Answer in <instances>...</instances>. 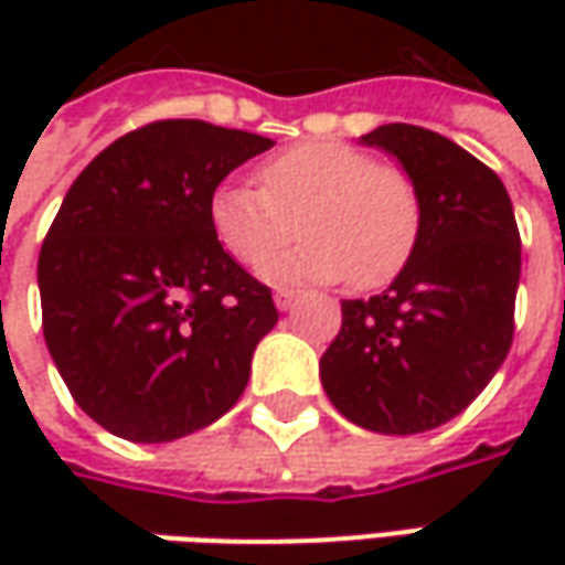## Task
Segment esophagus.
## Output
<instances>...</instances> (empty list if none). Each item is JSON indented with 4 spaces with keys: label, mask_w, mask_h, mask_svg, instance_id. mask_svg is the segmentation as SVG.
I'll list each match as a JSON object with an SVG mask.
<instances>
[{
    "label": "esophagus",
    "mask_w": 565,
    "mask_h": 565,
    "mask_svg": "<svg viewBox=\"0 0 565 565\" xmlns=\"http://www.w3.org/2000/svg\"><path fill=\"white\" fill-rule=\"evenodd\" d=\"M273 301H276L279 311H292L295 305H298V295L289 292V289H279V292L273 295Z\"/></svg>",
    "instance_id": "34e87169"
}]
</instances>
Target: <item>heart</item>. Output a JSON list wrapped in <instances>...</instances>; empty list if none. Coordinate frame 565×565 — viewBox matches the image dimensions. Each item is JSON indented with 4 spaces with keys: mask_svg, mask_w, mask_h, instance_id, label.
I'll list each match as a JSON object with an SVG mask.
<instances>
[{
    "mask_svg": "<svg viewBox=\"0 0 565 565\" xmlns=\"http://www.w3.org/2000/svg\"><path fill=\"white\" fill-rule=\"evenodd\" d=\"M257 185L213 188L206 220L223 250L248 270L264 267L298 228L305 242L264 270L276 286L352 276L359 289H377L418 245V185L405 169L374 163L352 143H292L257 166Z\"/></svg>",
    "mask_w": 565,
    "mask_h": 565,
    "instance_id": "obj_1",
    "label": "heart"
}]
</instances>
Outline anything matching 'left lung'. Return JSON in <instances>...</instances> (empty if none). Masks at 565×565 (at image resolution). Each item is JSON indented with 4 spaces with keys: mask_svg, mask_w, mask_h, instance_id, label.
<instances>
[{
    "mask_svg": "<svg viewBox=\"0 0 565 565\" xmlns=\"http://www.w3.org/2000/svg\"><path fill=\"white\" fill-rule=\"evenodd\" d=\"M361 143L418 185L422 235L386 292L342 301L320 383L364 430L422 434L466 412L510 355L522 242L500 175L459 143L402 121Z\"/></svg>",
    "mask_w": 565,
    "mask_h": 565,
    "instance_id": "left-lung-1",
    "label": "left lung"
}]
</instances>
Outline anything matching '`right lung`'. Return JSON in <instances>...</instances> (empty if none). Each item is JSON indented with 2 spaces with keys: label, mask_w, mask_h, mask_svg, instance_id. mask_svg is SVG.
<instances>
[{
  "label": "right lung",
  "mask_w": 565,
  "mask_h": 565,
  "mask_svg": "<svg viewBox=\"0 0 565 565\" xmlns=\"http://www.w3.org/2000/svg\"><path fill=\"white\" fill-rule=\"evenodd\" d=\"M270 147L201 119L150 121L68 188L36 264L43 337L68 393L109 434L169 444L245 393L279 311L213 238L206 204Z\"/></svg>",
  "instance_id": "add662e5"
}]
</instances>
